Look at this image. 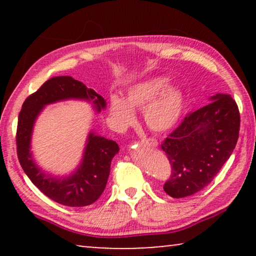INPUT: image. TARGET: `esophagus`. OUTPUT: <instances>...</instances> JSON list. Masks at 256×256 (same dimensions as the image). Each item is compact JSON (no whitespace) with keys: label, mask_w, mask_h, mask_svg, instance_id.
Returning <instances> with one entry per match:
<instances>
[{"label":"esophagus","mask_w":256,"mask_h":256,"mask_svg":"<svg viewBox=\"0 0 256 256\" xmlns=\"http://www.w3.org/2000/svg\"><path fill=\"white\" fill-rule=\"evenodd\" d=\"M142 144H146L151 146H158L157 140H154V138H142Z\"/></svg>","instance_id":"obj_1"}]
</instances>
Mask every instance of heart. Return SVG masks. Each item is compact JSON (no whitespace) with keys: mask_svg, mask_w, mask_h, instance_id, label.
<instances>
[{"mask_svg":"<svg viewBox=\"0 0 256 256\" xmlns=\"http://www.w3.org/2000/svg\"><path fill=\"white\" fill-rule=\"evenodd\" d=\"M142 108L146 126L154 132L168 131L183 116L185 94L180 86H170L168 76H152L130 86L123 98L112 96L108 110L115 128L124 131L136 120L133 110Z\"/></svg>","mask_w":256,"mask_h":256,"instance_id":"1","label":"heart"}]
</instances>
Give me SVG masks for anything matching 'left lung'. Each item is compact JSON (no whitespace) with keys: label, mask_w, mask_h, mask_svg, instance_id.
<instances>
[{"label":"left lung","mask_w":256,"mask_h":256,"mask_svg":"<svg viewBox=\"0 0 256 256\" xmlns=\"http://www.w3.org/2000/svg\"><path fill=\"white\" fill-rule=\"evenodd\" d=\"M206 106L186 115L162 149L172 166L164 190L180 198L210 184L230 157L240 136V110L230 94H216Z\"/></svg>","instance_id":"1"}]
</instances>
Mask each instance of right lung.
<instances>
[{"label":"right lung","mask_w":256,"mask_h":256,"mask_svg":"<svg viewBox=\"0 0 256 256\" xmlns=\"http://www.w3.org/2000/svg\"><path fill=\"white\" fill-rule=\"evenodd\" d=\"M68 99L92 102L97 112L106 108L105 99L82 82L71 76L52 78L24 102L16 128V152L26 175L46 196L63 206H86L97 201L105 190L118 144L92 131L80 164L72 174L63 177L50 175L38 167L30 151L34 125L40 112L46 105Z\"/></svg>","instance_id":"obj_1"}]
</instances>
